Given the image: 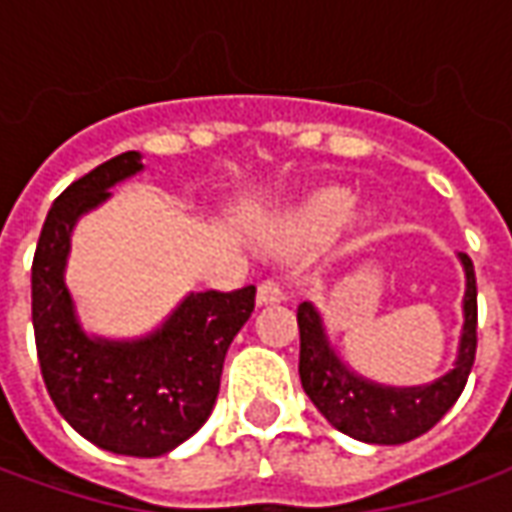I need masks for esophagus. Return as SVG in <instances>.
<instances>
[{
	"label": "esophagus",
	"mask_w": 512,
	"mask_h": 512,
	"mask_svg": "<svg viewBox=\"0 0 512 512\" xmlns=\"http://www.w3.org/2000/svg\"><path fill=\"white\" fill-rule=\"evenodd\" d=\"M283 300V285L280 280H263V283L257 285V305H274V302Z\"/></svg>",
	"instance_id": "34e87169"
}]
</instances>
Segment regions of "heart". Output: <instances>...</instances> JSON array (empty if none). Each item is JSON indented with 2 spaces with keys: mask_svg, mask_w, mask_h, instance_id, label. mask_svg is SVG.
Segmentation results:
<instances>
[{
  "mask_svg": "<svg viewBox=\"0 0 512 512\" xmlns=\"http://www.w3.org/2000/svg\"><path fill=\"white\" fill-rule=\"evenodd\" d=\"M356 207V193L347 190L342 184H328L319 187L311 196H305L283 218V243L288 246H300V243H314L333 235L350 218V212Z\"/></svg>",
  "mask_w": 512,
  "mask_h": 512,
  "instance_id": "heart-1",
  "label": "heart"
}]
</instances>
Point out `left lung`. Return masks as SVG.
I'll return each instance as SVG.
<instances>
[{
    "mask_svg": "<svg viewBox=\"0 0 512 512\" xmlns=\"http://www.w3.org/2000/svg\"><path fill=\"white\" fill-rule=\"evenodd\" d=\"M460 260L465 266L460 356L454 370L429 387H378L344 370L342 361L328 347V336L314 305L302 302L297 308L302 389L333 429L375 446H398L426 434L457 403L476 358V274L471 257L462 252Z\"/></svg>",
    "mask_w": 512,
    "mask_h": 512,
    "instance_id": "left-lung-1",
    "label": "left lung"
}]
</instances>
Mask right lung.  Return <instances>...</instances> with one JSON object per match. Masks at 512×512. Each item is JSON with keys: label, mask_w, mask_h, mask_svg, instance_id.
Masks as SVG:
<instances>
[{"label": "right lung", "mask_w": 512, "mask_h": 512, "mask_svg": "<svg viewBox=\"0 0 512 512\" xmlns=\"http://www.w3.org/2000/svg\"><path fill=\"white\" fill-rule=\"evenodd\" d=\"M137 170L139 154L125 151L52 201L33 257V333L41 378L72 429L111 454L162 457L210 417L229 344L255 311V285L190 294L139 342L89 339L64 283L69 235Z\"/></svg>", "instance_id": "add662e5"}]
</instances>
